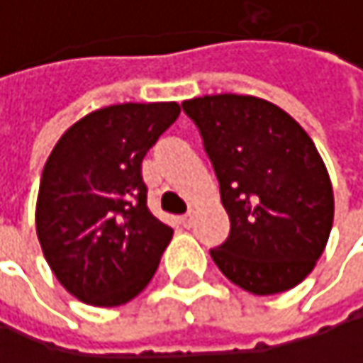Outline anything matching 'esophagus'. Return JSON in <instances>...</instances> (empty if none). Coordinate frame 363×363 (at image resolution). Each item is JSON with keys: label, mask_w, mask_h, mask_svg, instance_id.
I'll list each match as a JSON object with an SVG mask.
<instances>
[{"label": "esophagus", "mask_w": 363, "mask_h": 363, "mask_svg": "<svg viewBox=\"0 0 363 363\" xmlns=\"http://www.w3.org/2000/svg\"><path fill=\"white\" fill-rule=\"evenodd\" d=\"M181 225L184 227V229H191L193 227V214L189 212V214H184V216H181Z\"/></svg>", "instance_id": "34e87169"}]
</instances>
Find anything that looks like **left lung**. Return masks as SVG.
Wrapping results in <instances>:
<instances>
[{
	"mask_svg": "<svg viewBox=\"0 0 363 363\" xmlns=\"http://www.w3.org/2000/svg\"><path fill=\"white\" fill-rule=\"evenodd\" d=\"M229 214V238L210 250L235 286L264 296L301 284L326 248L334 195L307 132L256 96L184 101Z\"/></svg>",
	"mask_w": 363,
	"mask_h": 363,
	"instance_id": "8db88e82",
	"label": "left lung"
}]
</instances>
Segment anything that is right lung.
<instances>
[{
	"label": "right lung",
	"mask_w": 363,
	"mask_h": 363,
	"mask_svg": "<svg viewBox=\"0 0 363 363\" xmlns=\"http://www.w3.org/2000/svg\"><path fill=\"white\" fill-rule=\"evenodd\" d=\"M177 103H125L73 123L52 149L37 197V238L82 303L117 307L157 271L172 229L147 208L140 164L179 119Z\"/></svg>",
	"instance_id": "obj_1"
}]
</instances>
